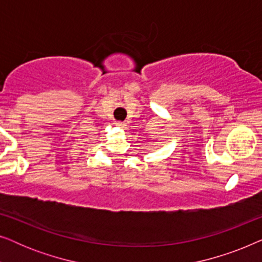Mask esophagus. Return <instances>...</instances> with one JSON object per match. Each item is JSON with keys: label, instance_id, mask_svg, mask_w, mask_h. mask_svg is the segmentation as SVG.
Returning a JSON list of instances; mask_svg holds the SVG:
<instances>
[{"label": "esophagus", "instance_id": "esophagus-1", "mask_svg": "<svg viewBox=\"0 0 262 262\" xmlns=\"http://www.w3.org/2000/svg\"><path fill=\"white\" fill-rule=\"evenodd\" d=\"M116 125H117L118 127H121V128L126 127V124L123 123V121H116Z\"/></svg>", "mask_w": 262, "mask_h": 262}]
</instances>
